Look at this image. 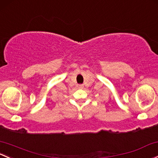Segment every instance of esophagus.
<instances>
[{"instance_id":"obj_1","label":"esophagus","mask_w":158,"mask_h":158,"mask_svg":"<svg viewBox=\"0 0 158 158\" xmlns=\"http://www.w3.org/2000/svg\"><path fill=\"white\" fill-rule=\"evenodd\" d=\"M77 87L79 88V89H83L84 85H78Z\"/></svg>"}]
</instances>
